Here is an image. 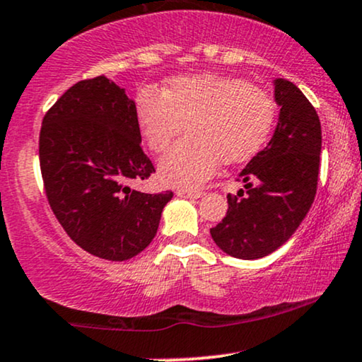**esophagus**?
<instances>
[{"instance_id": "esophagus-1", "label": "esophagus", "mask_w": 362, "mask_h": 362, "mask_svg": "<svg viewBox=\"0 0 362 362\" xmlns=\"http://www.w3.org/2000/svg\"><path fill=\"white\" fill-rule=\"evenodd\" d=\"M177 195H178V197H184V199H197V197H200V195H202V192H200V190L178 189Z\"/></svg>"}]
</instances>
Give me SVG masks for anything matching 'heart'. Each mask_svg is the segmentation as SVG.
Segmentation results:
<instances>
[{"instance_id":"b5f03b06","label":"heart","mask_w":362,"mask_h":362,"mask_svg":"<svg viewBox=\"0 0 362 362\" xmlns=\"http://www.w3.org/2000/svg\"><path fill=\"white\" fill-rule=\"evenodd\" d=\"M275 117L267 90L217 74L173 77L162 95L141 90L136 98L139 133L153 153H165L185 126L187 138L160 162L162 180L182 189L202 185L221 162L241 163L258 153Z\"/></svg>"}]
</instances>
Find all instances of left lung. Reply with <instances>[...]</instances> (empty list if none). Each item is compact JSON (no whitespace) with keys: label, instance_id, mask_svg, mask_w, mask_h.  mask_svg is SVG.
<instances>
[{"label":"left lung","instance_id":"8db88e82","mask_svg":"<svg viewBox=\"0 0 362 362\" xmlns=\"http://www.w3.org/2000/svg\"><path fill=\"white\" fill-rule=\"evenodd\" d=\"M280 117L268 146L239 173L228 212L211 229L214 243L239 259H258L293 236L310 211L319 178L322 129L315 107L293 82L275 81Z\"/></svg>","mask_w":362,"mask_h":362}]
</instances>
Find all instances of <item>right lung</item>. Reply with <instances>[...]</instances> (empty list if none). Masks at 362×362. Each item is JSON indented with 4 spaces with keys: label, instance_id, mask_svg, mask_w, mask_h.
I'll return each instance as SVG.
<instances>
[{
    "label": "right lung",
    "instance_id": "obj_1",
    "mask_svg": "<svg viewBox=\"0 0 362 362\" xmlns=\"http://www.w3.org/2000/svg\"><path fill=\"white\" fill-rule=\"evenodd\" d=\"M139 143L134 101L104 76L74 84L43 116L47 200L67 236L98 258L124 261L145 250L173 197L132 189L155 172Z\"/></svg>",
    "mask_w": 362,
    "mask_h": 362
}]
</instances>
